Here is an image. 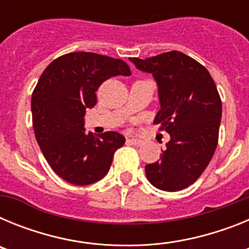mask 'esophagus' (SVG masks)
<instances>
[{"instance_id":"1","label":"esophagus","mask_w":249,"mask_h":249,"mask_svg":"<svg viewBox=\"0 0 249 249\" xmlns=\"http://www.w3.org/2000/svg\"><path fill=\"white\" fill-rule=\"evenodd\" d=\"M127 142L131 144H133V146H137V147H141L142 144H143V141L136 140V138H129V140H127Z\"/></svg>"}]
</instances>
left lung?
Listing matches in <instances>:
<instances>
[{"label": "left lung", "mask_w": 249, "mask_h": 249, "mask_svg": "<svg viewBox=\"0 0 249 249\" xmlns=\"http://www.w3.org/2000/svg\"><path fill=\"white\" fill-rule=\"evenodd\" d=\"M131 61L157 81L160 109L153 122L171 136L160 160L144 167L147 179L162 191H181L198 179L217 148L222 101L215 83L204 66L178 51Z\"/></svg>", "instance_id": "8db88e82"}]
</instances>
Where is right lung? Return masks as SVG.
I'll use <instances>...</instances> for the list:
<instances>
[{
    "instance_id": "obj_1",
    "label": "right lung",
    "mask_w": 249,
    "mask_h": 249,
    "mask_svg": "<svg viewBox=\"0 0 249 249\" xmlns=\"http://www.w3.org/2000/svg\"><path fill=\"white\" fill-rule=\"evenodd\" d=\"M129 76L124 61L92 52H71L50 63L32 93L31 109L37 143L54 172L68 183L86 186L107 175L124 137L109 131L86 133V109L97 103L96 91L113 76Z\"/></svg>"
}]
</instances>
